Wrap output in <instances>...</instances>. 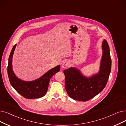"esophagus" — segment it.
<instances>
[{
  "instance_id": "obj_1",
  "label": "esophagus",
  "mask_w": 126,
  "mask_h": 126,
  "mask_svg": "<svg viewBox=\"0 0 126 126\" xmlns=\"http://www.w3.org/2000/svg\"><path fill=\"white\" fill-rule=\"evenodd\" d=\"M69 65V62L67 60H65L62 64V66L63 68H66Z\"/></svg>"
}]
</instances>
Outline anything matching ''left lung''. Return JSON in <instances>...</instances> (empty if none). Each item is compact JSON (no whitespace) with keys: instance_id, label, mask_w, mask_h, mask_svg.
Here are the masks:
<instances>
[{"instance_id":"left-lung-1","label":"left lung","mask_w":126,"mask_h":126,"mask_svg":"<svg viewBox=\"0 0 126 126\" xmlns=\"http://www.w3.org/2000/svg\"><path fill=\"white\" fill-rule=\"evenodd\" d=\"M102 56L100 70L91 77H86L75 67L64 70L65 87L69 96L74 100L86 101L100 93L105 88L111 70V58L107 41L102 44Z\"/></svg>"}]
</instances>
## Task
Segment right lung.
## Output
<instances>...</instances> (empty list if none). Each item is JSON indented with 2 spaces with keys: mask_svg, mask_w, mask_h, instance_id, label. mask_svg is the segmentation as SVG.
Returning a JSON list of instances; mask_svg holds the SVG:
<instances>
[{
  "mask_svg": "<svg viewBox=\"0 0 126 126\" xmlns=\"http://www.w3.org/2000/svg\"><path fill=\"white\" fill-rule=\"evenodd\" d=\"M16 44L11 51L9 58L8 75L10 82L13 88L19 94L27 99L39 98L44 96L48 90L49 81L52 77L59 72L60 66L54 67L43 75L39 79L32 81H25L18 78L12 69V57Z\"/></svg>",
  "mask_w": 126,
  "mask_h": 126,
  "instance_id": "add662e5",
  "label": "right lung"
}]
</instances>
